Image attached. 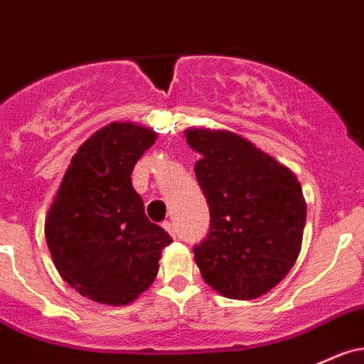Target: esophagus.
<instances>
[{"instance_id": "obj_1", "label": "esophagus", "mask_w": 364, "mask_h": 364, "mask_svg": "<svg viewBox=\"0 0 364 364\" xmlns=\"http://www.w3.org/2000/svg\"><path fill=\"white\" fill-rule=\"evenodd\" d=\"M162 226H164V228H166V230H167V231H169V233H171V235H173V237H174V238H178V231H176V228H174V225H173V223H171V221H164V223H162Z\"/></svg>"}]
</instances>
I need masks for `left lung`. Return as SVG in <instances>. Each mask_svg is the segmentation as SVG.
I'll list each match as a JSON object with an SVG mask.
<instances>
[{
    "label": "left lung",
    "instance_id": "left-lung-1",
    "mask_svg": "<svg viewBox=\"0 0 364 364\" xmlns=\"http://www.w3.org/2000/svg\"><path fill=\"white\" fill-rule=\"evenodd\" d=\"M202 159L195 176L210 213L193 247L207 285L228 299L261 297L287 277L301 252L306 202L295 174L230 131L188 129Z\"/></svg>",
    "mask_w": 364,
    "mask_h": 364
}]
</instances>
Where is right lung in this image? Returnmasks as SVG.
Instances as JSON below:
<instances>
[{
  "label": "right lung",
  "instance_id": "obj_1",
  "mask_svg": "<svg viewBox=\"0 0 364 364\" xmlns=\"http://www.w3.org/2000/svg\"><path fill=\"white\" fill-rule=\"evenodd\" d=\"M157 134L131 122L97 131L72 157L48 213V249L62 278L82 297L129 304L151 285L173 238L150 223L131 183Z\"/></svg>",
  "mask_w": 364,
  "mask_h": 364
}]
</instances>
